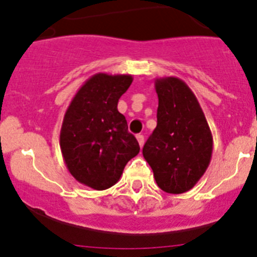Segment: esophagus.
Instances as JSON below:
<instances>
[{
	"label": "esophagus",
	"instance_id": "34e87169",
	"mask_svg": "<svg viewBox=\"0 0 257 257\" xmlns=\"http://www.w3.org/2000/svg\"><path fill=\"white\" fill-rule=\"evenodd\" d=\"M136 139H138V143H139L140 147H143V145H144V135L139 134V135H136Z\"/></svg>",
	"mask_w": 257,
	"mask_h": 257
}]
</instances>
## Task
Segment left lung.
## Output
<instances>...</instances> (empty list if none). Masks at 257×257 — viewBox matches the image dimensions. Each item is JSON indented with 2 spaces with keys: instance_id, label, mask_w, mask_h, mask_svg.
<instances>
[{
  "instance_id": "1",
  "label": "left lung",
  "mask_w": 257,
  "mask_h": 257,
  "mask_svg": "<svg viewBox=\"0 0 257 257\" xmlns=\"http://www.w3.org/2000/svg\"><path fill=\"white\" fill-rule=\"evenodd\" d=\"M157 127L143 148L157 185L166 193L192 189L207 170L212 134L196 95L178 77L156 79Z\"/></svg>"
}]
</instances>
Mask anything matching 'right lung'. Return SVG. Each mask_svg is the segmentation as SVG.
I'll return each mask as SVG.
<instances>
[{
  "label": "right lung",
  "mask_w": 257,
  "mask_h": 257,
  "mask_svg": "<svg viewBox=\"0 0 257 257\" xmlns=\"http://www.w3.org/2000/svg\"><path fill=\"white\" fill-rule=\"evenodd\" d=\"M133 82L130 74L97 73L70 101L60 130L65 166L78 183L96 190L113 187L140 147L118 112L119 97Z\"/></svg>",
  "instance_id": "add662e5"
}]
</instances>
